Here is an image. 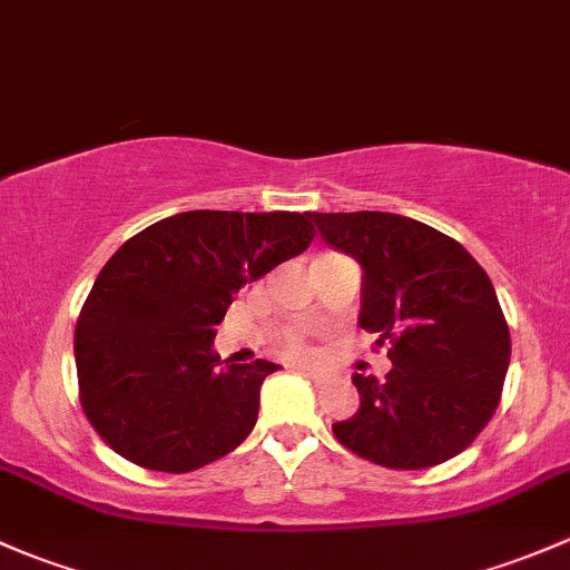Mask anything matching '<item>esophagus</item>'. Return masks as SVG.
Listing matches in <instances>:
<instances>
[{"label": "esophagus", "instance_id": "34e87169", "mask_svg": "<svg viewBox=\"0 0 570 570\" xmlns=\"http://www.w3.org/2000/svg\"><path fill=\"white\" fill-rule=\"evenodd\" d=\"M296 371L302 375H307V379H313L315 384H321V381H324V373H318V371H307V367H296Z\"/></svg>", "mask_w": 570, "mask_h": 570}]
</instances>
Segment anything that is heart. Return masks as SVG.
Returning a JSON list of instances; mask_svg holds the SVG:
<instances>
[{"label": "heart", "mask_w": 570, "mask_h": 570, "mask_svg": "<svg viewBox=\"0 0 570 570\" xmlns=\"http://www.w3.org/2000/svg\"><path fill=\"white\" fill-rule=\"evenodd\" d=\"M277 348L279 354L291 362H309L318 356V351H315V345L309 343L307 334L296 332V328H291V332H285L283 337L277 340Z\"/></svg>", "instance_id": "heart-1"}]
</instances>
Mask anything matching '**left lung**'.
Wrapping results in <instances>:
<instances>
[{
	"mask_svg": "<svg viewBox=\"0 0 570 570\" xmlns=\"http://www.w3.org/2000/svg\"><path fill=\"white\" fill-rule=\"evenodd\" d=\"M328 246L362 263L360 326L390 345L384 381L354 375L360 412L332 431L386 469L450 461L500 406L510 332L489 274L455 238L397 214H313Z\"/></svg>",
	"mask_w": 570,
	"mask_h": 570,
	"instance_id": "8db88e82",
	"label": "left lung"
}]
</instances>
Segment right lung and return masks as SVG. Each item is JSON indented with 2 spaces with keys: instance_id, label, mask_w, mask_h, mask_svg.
Listing matches in <instances>:
<instances>
[{
  "instance_id": "1",
  "label": "right lung",
  "mask_w": 570,
  "mask_h": 570,
  "mask_svg": "<svg viewBox=\"0 0 570 570\" xmlns=\"http://www.w3.org/2000/svg\"><path fill=\"white\" fill-rule=\"evenodd\" d=\"M304 210H186L128 238L98 274L73 334L79 403L137 466L195 472L249 436L274 362L227 365L216 324L246 283L313 244Z\"/></svg>"
}]
</instances>
